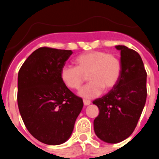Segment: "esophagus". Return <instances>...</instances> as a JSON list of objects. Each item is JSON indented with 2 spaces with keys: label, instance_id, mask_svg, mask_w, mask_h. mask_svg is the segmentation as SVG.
Listing matches in <instances>:
<instances>
[{
  "label": "esophagus",
  "instance_id": "obj_1",
  "mask_svg": "<svg viewBox=\"0 0 159 159\" xmlns=\"http://www.w3.org/2000/svg\"><path fill=\"white\" fill-rule=\"evenodd\" d=\"M91 104V101L88 100V99H84V106H88Z\"/></svg>",
  "mask_w": 159,
  "mask_h": 159
}]
</instances>
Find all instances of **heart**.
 <instances>
[{"label":"heart","instance_id":"1","mask_svg":"<svg viewBox=\"0 0 159 159\" xmlns=\"http://www.w3.org/2000/svg\"><path fill=\"white\" fill-rule=\"evenodd\" d=\"M75 67L64 66L60 77L65 86L78 90L82 86L84 76L90 81L80 91L79 95L86 99H93L105 90L117 84L121 74V62L114 54L102 51H91L80 54L75 60Z\"/></svg>","mask_w":159,"mask_h":159}]
</instances>
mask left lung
Instances as JSON below:
<instances>
[{"mask_svg": "<svg viewBox=\"0 0 159 159\" xmlns=\"http://www.w3.org/2000/svg\"><path fill=\"white\" fill-rule=\"evenodd\" d=\"M120 51L121 74L117 84L93 101L99 114L94 120L97 137L107 143L127 139L135 129L147 99V71L139 54L124 45Z\"/></svg>", "mask_w": 159, "mask_h": 159, "instance_id": "1", "label": "left lung"}]
</instances>
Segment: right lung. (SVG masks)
I'll list each match as a JSON object with an SVG mask.
<instances>
[{
  "label": "right lung",
  "mask_w": 159,
  "mask_h": 159,
  "mask_svg": "<svg viewBox=\"0 0 159 159\" xmlns=\"http://www.w3.org/2000/svg\"><path fill=\"white\" fill-rule=\"evenodd\" d=\"M71 50L43 47L25 60L18 73L17 103L25 127L48 145L65 143L72 133L84 102L60 77Z\"/></svg>",
  "instance_id": "add662e5"
}]
</instances>
